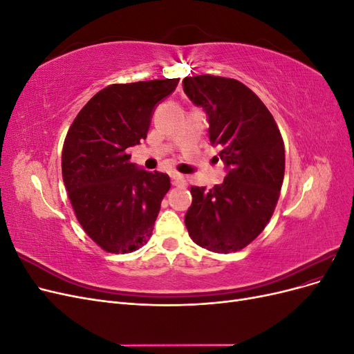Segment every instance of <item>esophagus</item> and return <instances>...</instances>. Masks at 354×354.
<instances>
[{
	"label": "esophagus",
	"instance_id": "34e87169",
	"mask_svg": "<svg viewBox=\"0 0 354 354\" xmlns=\"http://www.w3.org/2000/svg\"><path fill=\"white\" fill-rule=\"evenodd\" d=\"M171 183H173L174 186H185L186 185V180H185V177L181 176V174L173 173V174H171Z\"/></svg>",
	"mask_w": 354,
	"mask_h": 354
}]
</instances>
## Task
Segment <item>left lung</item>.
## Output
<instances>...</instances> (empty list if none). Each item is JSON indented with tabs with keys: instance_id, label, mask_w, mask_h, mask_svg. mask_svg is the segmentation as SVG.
<instances>
[{
	"instance_id": "8db88e82",
	"label": "left lung",
	"mask_w": 354,
	"mask_h": 354,
	"mask_svg": "<svg viewBox=\"0 0 354 354\" xmlns=\"http://www.w3.org/2000/svg\"><path fill=\"white\" fill-rule=\"evenodd\" d=\"M190 102L208 118L212 146L227 174L212 189L192 186L185 216L189 236L202 248L229 254L264 230L279 199L285 147L279 128L259 95L242 82L198 75L183 80Z\"/></svg>"
}]
</instances>
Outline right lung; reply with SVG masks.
<instances>
[{"label": "right lung", "mask_w": 354, "mask_h": 354, "mask_svg": "<svg viewBox=\"0 0 354 354\" xmlns=\"http://www.w3.org/2000/svg\"><path fill=\"white\" fill-rule=\"evenodd\" d=\"M178 78L113 84L75 118L62 152L63 183L85 233L112 254L133 252L152 236L169 177L130 162L128 147L147 137L156 106Z\"/></svg>", "instance_id": "add662e5"}]
</instances>
